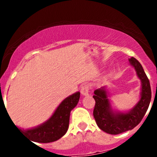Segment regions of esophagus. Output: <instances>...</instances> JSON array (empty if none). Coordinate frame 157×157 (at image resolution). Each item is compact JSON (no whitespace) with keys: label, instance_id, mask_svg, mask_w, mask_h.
<instances>
[{"label":"esophagus","instance_id":"obj_1","mask_svg":"<svg viewBox=\"0 0 157 157\" xmlns=\"http://www.w3.org/2000/svg\"><path fill=\"white\" fill-rule=\"evenodd\" d=\"M89 92H90V87H89L88 85H84V86H82L81 90H80V93L83 96H89Z\"/></svg>","mask_w":157,"mask_h":157}]
</instances>
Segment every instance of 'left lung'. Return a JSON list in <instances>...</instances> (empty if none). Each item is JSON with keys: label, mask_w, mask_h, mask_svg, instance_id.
<instances>
[{"label": "left lung", "mask_w": 157, "mask_h": 157, "mask_svg": "<svg viewBox=\"0 0 157 157\" xmlns=\"http://www.w3.org/2000/svg\"><path fill=\"white\" fill-rule=\"evenodd\" d=\"M129 62L141 82L140 99L131 110L123 112L113 109L109 98V93L105 86L94 91L93 98L96 101V105L93 116L98 127L110 134H121L135 128L143 119L151 99L150 81L143 67L133 57L129 58Z\"/></svg>", "instance_id": "left-lung-1"}]
</instances>
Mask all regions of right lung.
<instances>
[{
	"label": "right lung",
	"mask_w": 157,
	"mask_h": 157,
	"mask_svg": "<svg viewBox=\"0 0 157 157\" xmlns=\"http://www.w3.org/2000/svg\"><path fill=\"white\" fill-rule=\"evenodd\" d=\"M80 95V92H77L65 98L52 116L40 125L26 130L16 127L32 141L50 143L59 140L67 131L71 112L78 103Z\"/></svg>",
	"instance_id": "add662e5"
}]
</instances>
